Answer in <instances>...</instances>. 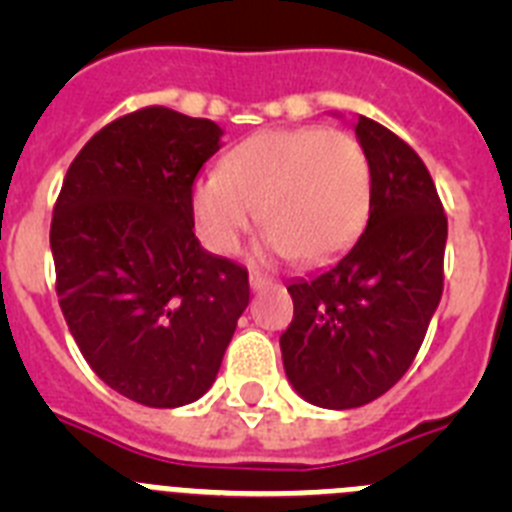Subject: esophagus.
Segmentation results:
<instances>
[{
  "instance_id": "esophagus-1",
  "label": "esophagus",
  "mask_w": 512,
  "mask_h": 512,
  "mask_svg": "<svg viewBox=\"0 0 512 512\" xmlns=\"http://www.w3.org/2000/svg\"><path fill=\"white\" fill-rule=\"evenodd\" d=\"M248 284H251L253 292H261V289L271 287V284H274V279L264 277V274H256V271H251V277H248Z\"/></svg>"
}]
</instances>
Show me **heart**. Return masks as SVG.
Segmentation results:
<instances>
[{"instance_id":"heart-1","label":"heart","mask_w":512,"mask_h":512,"mask_svg":"<svg viewBox=\"0 0 512 512\" xmlns=\"http://www.w3.org/2000/svg\"><path fill=\"white\" fill-rule=\"evenodd\" d=\"M372 205V164L356 135L320 125L264 130L192 187L194 223L217 253H233L256 220L264 251L325 264L359 238Z\"/></svg>"}]
</instances>
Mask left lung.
I'll return each mask as SVG.
<instances>
[{
  "label": "left lung",
  "mask_w": 512,
  "mask_h": 512,
  "mask_svg": "<svg viewBox=\"0 0 512 512\" xmlns=\"http://www.w3.org/2000/svg\"><path fill=\"white\" fill-rule=\"evenodd\" d=\"M372 205L359 241L287 287L295 318L279 338L289 384L328 410L361 408L410 369L443 292L449 223L418 153L359 115Z\"/></svg>",
  "instance_id": "obj_1"
}]
</instances>
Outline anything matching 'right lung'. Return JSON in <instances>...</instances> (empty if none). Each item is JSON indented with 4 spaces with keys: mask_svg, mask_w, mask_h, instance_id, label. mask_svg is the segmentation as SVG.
I'll return each mask as SVG.
<instances>
[{
    "mask_svg": "<svg viewBox=\"0 0 512 512\" xmlns=\"http://www.w3.org/2000/svg\"><path fill=\"white\" fill-rule=\"evenodd\" d=\"M223 130L143 107L104 125L66 171L51 223L71 336L107 387L182 408L212 387L248 305V271L194 235L192 184Z\"/></svg>",
    "mask_w": 512,
    "mask_h": 512,
    "instance_id": "obj_1",
    "label": "right lung"
}]
</instances>
